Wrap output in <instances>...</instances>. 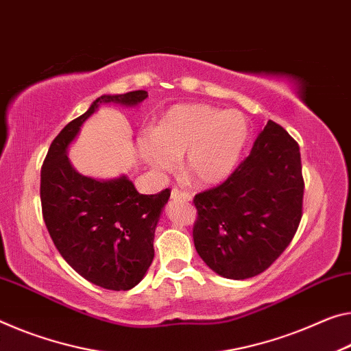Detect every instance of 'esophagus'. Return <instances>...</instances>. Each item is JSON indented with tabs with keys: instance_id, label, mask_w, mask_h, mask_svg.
<instances>
[{
	"instance_id": "1",
	"label": "esophagus",
	"mask_w": 351,
	"mask_h": 351,
	"mask_svg": "<svg viewBox=\"0 0 351 351\" xmlns=\"http://www.w3.org/2000/svg\"><path fill=\"white\" fill-rule=\"evenodd\" d=\"M171 199H175V202H191L192 195L186 191L173 189V191H171Z\"/></svg>"
}]
</instances>
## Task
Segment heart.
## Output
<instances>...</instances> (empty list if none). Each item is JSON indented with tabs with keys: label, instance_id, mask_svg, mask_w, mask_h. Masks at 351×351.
Masks as SVG:
<instances>
[{
	"label": "heart",
	"instance_id": "1",
	"mask_svg": "<svg viewBox=\"0 0 351 351\" xmlns=\"http://www.w3.org/2000/svg\"><path fill=\"white\" fill-rule=\"evenodd\" d=\"M250 141L247 117L234 109L208 104H176L160 117L153 137H142L138 149L148 165L169 171L184 154V171L199 184L225 181Z\"/></svg>",
	"mask_w": 351,
	"mask_h": 351
}]
</instances>
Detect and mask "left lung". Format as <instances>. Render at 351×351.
I'll use <instances>...</instances> for the list:
<instances>
[{"instance_id":"1","label":"left lung","mask_w":351,"mask_h":351,"mask_svg":"<svg viewBox=\"0 0 351 351\" xmlns=\"http://www.w3.org/2000/svg\"><path fill=\"white\" fill-rule=\"evenodd\" d=\"M303 191L298 143L269 120L252 153L223 184L193 198L199 258L230 280L263 274L295 236Z\"/></svg>"}]
</instances>
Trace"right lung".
<instances>
[{"label":"right lung","instance_id":"right-lung-1","mask_svg":"<svg viewBox=\"0 0 351 351\" xmlns=\"http://www.w3.org/2000/svg\"><path fill=\"white\" fill-rule=\"evenodd\" d=\"M147 97L145 90H134L97 98L56 136L40 171L43 220L56 248L82 278L109 291H130L147 275L170 189L142 195L125 175L114 180L84 176L66 152L99 104L137 106Z\"/></svg>","mask_w":351,"mask_h":351}]
</instances>
